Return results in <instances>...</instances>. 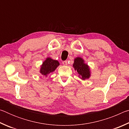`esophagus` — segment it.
Masks as SVG:
<instances>
[{"instance_id": "obj_1", "label": "esophagus", "mask_w": 129, "mask_h": 129, "mask_svg": "<svg viewBox=\"0 0 129 129\" xmlns=\"http://www.w3.org/2000/svg\"><path fill=\"white\" fill-rule=\"evenodd\" d=\"M62 64L64 65H68V61H64L62 62Z\"/></svg>"}]
</instances>
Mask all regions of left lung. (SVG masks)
Listing matches in <instances>:
<instances>
[{
  "label": "left lung",
  "mask_w": 129,
  "mask_h": 129,
  "mask_svg": "<svg viewBox=\"0 0 129 129\" xmlns=\"http://www.w3.org/2000/svg\"><path fill=\"white\" fill-rule=\"evenodd\" d=\"M73 67L80 79L84 81L90 77L91 71L90 67L88 64L85 63V60L82 57H76L74 59Z\"/></svg>",
  "instance_id": "1"
}]
</instances>
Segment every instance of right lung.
<instances>
[{
    "label": "right lung",
    "instance_id": "obj_1",
    "mask_svg": "<svg viewBox=\"0 0 129 129\" xmlns=\"http://www.w3.org/2000/svg\"><path fill=\"white\" fill-rule=\"evenodd\" d=\"M59 65L60 63L57 60L52 59L51 57H47L40 65L39 72L43 76L47 77L49 74L54 72Z\"/></svg>",
    "mask_w": 129,
    "mask_h": 129
}]
</instances>
